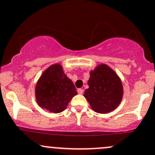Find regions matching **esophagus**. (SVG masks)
<instances>
[{
  "instance_id": "obj_1",
  "label": "esophagus",
  "mask_w": 155,
  "mask_h": 155,
  "mask_svg": "<svg viewBox=\"0 0 155 155\" xmlns=\"http://www.w3.org/2000/svg\"><path fill=\"white\" fill-rule=\"evenodd\" d=\"M77 92L79 94H83V90L82 88H79L77 90Z\"/></svg>"
}]
</instances>
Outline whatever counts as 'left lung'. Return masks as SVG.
Returning a JSON list of instances; mask_svg holds the SVG:
<instances>
[{
	"mask_svg": "<svg viewBox=\"0 0 155 155\" xmlns=\"http://www.w3.org/2000/svg\"><path fill=\"white\" fill-rule=\"evenodd\" d=\"M89 87L84 97L94 111L106 114L120 105L123 98V84L116 73L105 64H100L91 72Z\"/></svg>",
	"mask_w": 155,
	"mask_h": 155,
	"instance_id": "1",
	"label": "left lung"
}]
</instances>
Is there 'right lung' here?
<instances>
[{"mask_svg": "<svg viewBox=\"0 0 155 155\" xmlns=\"http://www.w3.org/2000/svg\"><path fill=\"white\" fill-rule=\"evenodd\" d=\"M76 94L72 81L58 64L49 67L35 87V97L39 106L55 114L63 111Z\"/></svg>", "mask_w": 155, "mask_h": 155, "instance_id": "right-lung-1", "label": "right lung"}]
</instances>
